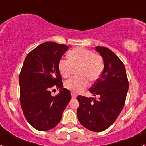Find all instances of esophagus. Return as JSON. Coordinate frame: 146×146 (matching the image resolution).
<instances>
[{
    "instance_id": "obj_1",
    "label": "esophagus",
    "mask_w": 146,
    "mask_h": 146,
    "mask_svg": "<svg viewBox=\"0 0 146 146\" xmlns=\"http://www.w3.org/2000/svg\"><path fill=\"white\" fill-rule=\"evenodd\" d=\"M71 97H72V98H77V95H76V94H74V93H71Z\"/></svg>"
}]
</instances>
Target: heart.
I'll use <instances>...</instances> for the list:
<instances>
[{
  "mask_svg": "<svg viewBox=\"0 0 146 146\" xmlns=\"http://www.w3.org/2000/svg\"><path fill=\"white\" fill-rule=\"evenodd\" d=\"M68 59L61 58L58 70L64 78H68L75 68L79 76L73 77L64 82V87L73 92H80L89 85V80L95 82L100 77L104 69V61L99 54L90 50L78 47L71 50Z\"/></svg>",
  "mask_w": 146,
  "mask_h": 146,
  "instance_id": "heart-1",
  "label": "heart"
}]
</instances>
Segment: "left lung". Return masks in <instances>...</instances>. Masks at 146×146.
<instances>
[{"label": "left lung", "instance_id": "8db88e82", "mask_svg": "<svg viewBox=\"0 0 146 146\" xmlns=\"http://www.w3.org/2000/svg\"><path fill=\"white\" fill-rule=\"evenodd\" d=\"M102 57L104 69L100 77L89 89L99 99L78 95L79 121L87 129L100 132L113 124L121 111L129 90L125 66L119 58L106 47L96 46Z\"/></svg>", "mask_w": 146, "mask_h": 146}]
</instances>
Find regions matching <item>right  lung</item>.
Returning <instances> with one entry per match:
<instances>
[{"instance_id":"1","label":"right lung","mask_w":146,"mask_h":146,"mask_svg":"<svg viewBox=\"0 0 146 146\" xmlns=\"http://www.w3.org/2000/svg\"><path fill=\"white\" fill-rule=\"evenodd\" d=\"M68 49L66 45L45 42L31 51L24 61L19 76L20 104L25 117L38 131L56 126L71 100L70 91L63 88L58 70V62ZM54 86L60 90L55 97L51 95Z\"/></svg>"}]
</instances>
